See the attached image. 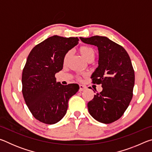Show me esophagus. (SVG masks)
<instances>
[{"mask_svg":"<svg viewBox=\"0 0 152 152\" xmlns=\"http://www.w3.org/2000/svg\"><path fill=\"white\" fill-rule=\"evenodd\" d=\"M86 88V86L83 85V84H80V89H79V91H84Z\"/></svg>","mask_w":152,"mask_h":152,"instance_id":"obj_1","label":"esophagus"}]
</instances>
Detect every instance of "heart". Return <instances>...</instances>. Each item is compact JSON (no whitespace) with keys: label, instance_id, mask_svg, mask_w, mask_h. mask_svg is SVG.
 <instances>
[{"label":"heart","instance_id":"1","mask_svg":"<svg viewBox=\"0 0 152 152\" xmlns=\"http://www.w3.org/2000/svg\"><path fill=\"white\" fill-rule=\"evenodd\" d=\"M79 51L82 57L85 59L87 61H88L90 60H94L96 53H95V51L92 48L88 45H82L79 48ZM70 55L71 51H68V53H66V54L64 58V63H66V61L68 60L69 58L70 57Z\"/></svg>","mask_w":152,"mask_h":152}]
</instances>
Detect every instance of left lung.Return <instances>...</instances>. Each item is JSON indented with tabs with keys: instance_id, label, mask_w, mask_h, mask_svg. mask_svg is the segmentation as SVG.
<instances>
[{
	"instance_id": "obj_1",
	"label": "left lung",
	"mask_w": 152,
	"mask_h": 152,
	"mask_svg": "<svg viewBox=\"0 0 152 152\" xmlns=\"http://www.w3.org/2000/svg\"><path fill=\"white\" fill-rule=\"evenodd\" d=\"M80 39L99 50V66L91 78L93 84H101L102 91L88 102V112L97 121L109 124L121 118L132 99L135 73L132 61L122 46L107 37Z\"/></svg>"
}]
</instances>
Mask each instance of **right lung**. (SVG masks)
<instances>
[{"label": "right lung", "mask_w": 152, "mask_h": 152, "mask_svg": "<svg viewBox=\"0 0 152 152\" xmlns=\"http://www.w3.org/2000/svg\"><path fill=\"white\" fill-rule=\"evenodd\" d=\"M78 37L53 35L35 45L28 56L22 74V92L36 119L55 124L62 119L70 97L79 90L77 84L62 85L55 74L62 70L64 58L78 43Z\"/></svg>", "instance_id": "right-lung-1"}]
</instances>
